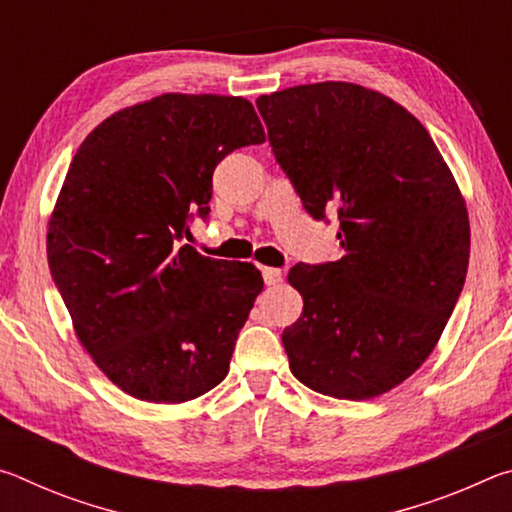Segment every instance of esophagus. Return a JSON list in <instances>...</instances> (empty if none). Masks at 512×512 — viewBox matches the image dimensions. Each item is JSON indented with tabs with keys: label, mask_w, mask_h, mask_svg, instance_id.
I'll return each instance as SVG.
<instances>
[{
	"label": "esophagus",
	"mask_w": 512,
	"mask_h": 512,
	"mask_svg": "<svg viewBox=\"0 0 512 512\" xmlns=\"http://www.w3.org/2000/svg\"><path fill=\"white\" fill-rule=\"evenodd\" d=\"M262 277H264V282L268 284V287H271V284H277L282 280V271H280V268L266 266V268H262Z\"/></svg>",
	"instance_id": "1"
}]
</instances>
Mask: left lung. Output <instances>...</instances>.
<instances>
[{
    "label": "left lung",
    "mask_w": 512,
    "mask_h": 512,
    "mask_svg": "<svg viewBox=\"0 0 512 512\" xmlns=\"http://www.w3.org/2000/svg\"><path fill=\"white\" fill-rule=\"evenodd\" d=\"M257 110L307 214H339L341 259L287 277L305 300L282 332L289 368L339 400L391 391L436 348L465 284L470 221L452 171L409 110L361 85H298Z\"/></svg>",
    "instance_id": "left-lung-1"
}]
</instances>
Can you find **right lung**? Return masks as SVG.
Listing matches in <instances>:
<instances>
[{"label": "right lung", "instance_id": "obj_1", "mask_svg": "<svg viewBox=\"0 0 512 512\" xmlns=\"http://www.w3.org/2000/svg\"><path fill=\"white\" fill-rule=\"evenodd\" d=\"M262 142L246 99L162 94L108 117L69 164L49 271L83 348L137 400L187 402L228 375L262 273L183 239L210 214L216 164Z\"/></svg>", "mask_w": 512, "mask_h": 512}]
</instances>
